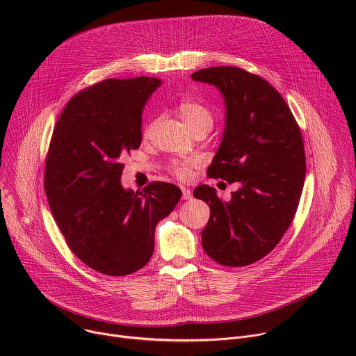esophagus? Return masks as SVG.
I'll return each mask as SVG.
<instances>
[{
  "label": "esophagus",
  "mask_w": 356,
  "mask_h": 356,
  "mask_svg": "<svg viewBox=\"0 0 356 356\" xmlns=\"http://www.w3.org/2000/svg\"><path fill=\"white\" fill-rule=\"evenodd\" d=\"M181 188V197H183V200H190L191 197H193V194H191V190L190 188H187V187H184V186H181L180 187Z\"/></svg>",
  "instance_id": "1"
}]
</instances>
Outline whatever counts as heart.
Masks as SVG:
<instances>
[{
    "mask_svg": "<svg viewBox=\"0 0 356 356\" xmlns=\"http://www.w3.org/2000/svg\"><path fill=\"white\" fill-rule=\"evenodd\" d=\"M179 115L183 120V122L187 125L190 131L198 128V127H213V115L211 113L198 103H194V101H183L180 103L179 108ZM175 173L184 179L190 173V165L188 163H176L173 166Z\"/></svg>",
    "mask_w": 356,
    "mask_h": 356,
    "instance_id": "1",
    "label": "heart"
}]
</instances>
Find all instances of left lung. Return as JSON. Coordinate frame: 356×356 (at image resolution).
I'll use <instances>...</instances> for the list:
<instances>
[{
    "mask_svg": "<svg viewBox=\"0 0 356 356\" xmlns=\"http://www.w3.org/2000/svg\"><path fill=\"white\" fill-rule=\"evenodd\" d=\"M191 79L214 86L225 106L222 138L207 175L239 186L229 201L207 184L194 188L211 213L201 243L220 265L246 266L266 257L294 218L306 177L301 132L283 97L259 76L218 66Z\"/></svg>",
    "mask_w": 356,
    "mask_h": 356,
    "instance_id": "obj_1",
    "label": "left lung"
}]
</instances>
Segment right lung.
<instances>
[{
    "label": "right lung",
    "instance_id": "1",
    "mask_svg": "<svg viewBox=\"0 0 356 356\" xmlns=\"http://www.w3.org/2000/svg\"><path fill=\"white\" fill-rule=\"evenodd\" d=\"M158 77L107 79L76 94L50 140L44 191L74 255L91 269L125 276L154 253L155 228L181 197L170 183L142 191L121 183L124 159L142 140V113Z\"/></svg>",
    "mask_w": 356,
    "mask_h": 356
}]
</instances>
